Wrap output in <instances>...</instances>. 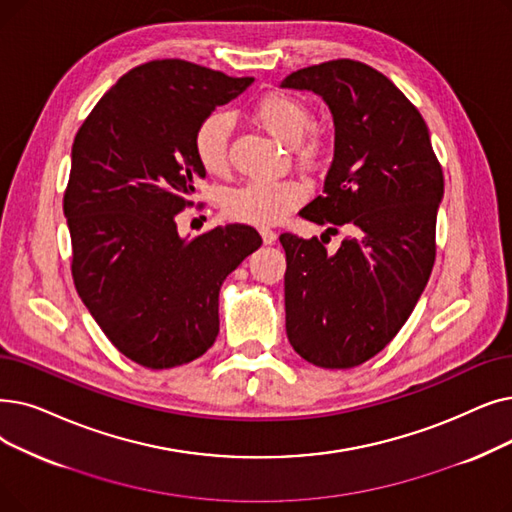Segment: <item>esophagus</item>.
Wrapping results in <instances>:
<instances>
[{
	"mask_svg": "<svg viewBox=\"0 0 512 512\" xmlns=\"http://www.w3.org/2000/svg\"><path fill=\"white\" fill-rule=\"evenodd\" d=\"M259 234H261V238H263L265 244H274L276 238H278V234H276L274 230H270V228H261Z\"/></svg>",
	"mask_w": 512,
	"mask_h": 512,
	"instance_id": "obj_1",
	"label": "esophagus"
}]
</instances>
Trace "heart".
<instances>
[{
    "mask_svg": "<svg viewBox=\"0 0 512 512\" xmlns=\"http://www.w3.org/2000/svg\"><path fill=\"white\" fill-rule=\"evenodd\" d=\"M253 119L282 144L295 146L301 163L309 165L318 159V140L305 138L311 127V110L299 98L282 92L265 94L253 106ZM228 136L230 121L219 110L207 115L194 131V154L209 175L228 171ZM305 194V186L295 180L249 182L226 192L224 211L242 224L272 226L291 213Z\"/></svg>",
    "mask_w": 512,
    "mask_h": 512,
    "instance_id": "heart-1",
    "label": "heart"
}]
</instances>
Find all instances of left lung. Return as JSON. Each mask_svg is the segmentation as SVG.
I'll list each match as a JSON object with an SVG mask.
<instances>
[{
    "instance_id": "left-lung-1",
    "label": "left lung",
    "mask_w": 512,
    "mask_h": 512,
    "mask_svg": "<svg viewBox=\"0 0 512 512\" xmlns=\"http://www.w3.org/2000/svg\"><path fill=\"white\" fill-rule=\"evenodd\" d=\"M280 87L318 94L335 123L322 194L299 215L322 235L350 230L337 254L316 236H280L286 337L309 364L353 368L385 349L425 291L443 173L425 119L372 66L330 60Z\"/></svg>"
}]
</instances>
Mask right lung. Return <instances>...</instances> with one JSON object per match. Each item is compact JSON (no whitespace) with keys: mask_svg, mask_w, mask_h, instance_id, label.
<instances>
[{"mask_svg":"<svg viewBox=\"0 0 512 512\" xmlns=\"http://www.w3.org/2000/svg\"><path fill=\"white\" fill-rule=\"evenodd\" d=\"M253 81L152 60L110 87L75 136L64 192L75 288L140 366L201 358L219 332L221 284L261 247L251 226L182 238L175 224L207 175L194 154L198 123Z\"/></svg>","mask_w":512,"mask_h":512,"instance_id":"obj_1","label":"right lung"}]
</instances>
